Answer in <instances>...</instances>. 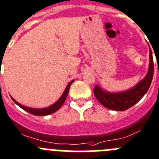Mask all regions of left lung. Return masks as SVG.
Here are the masks:
<instances>
[{
  "instance_id": "1",
  "label": "left lung",
  "mask_w": 159,
  "mask_h": 159,
  "mask_svg": "<svg viewBox=\"0 0 159 159\" xmlns=\"http://www.w3.org/2000/svg\"><path fill=\"white\" fill-rule=\"evenodd\" d=\"M150 62L147 74L143 80L138 82L134 86L127 90L121 92H109L95 85L93 89L96 98L106 108L112 110L123 111L130 108L138 102L143 98V97L148 91L154 75V61L152 51L150 49Z\"/></svg>"
}]
</instances>
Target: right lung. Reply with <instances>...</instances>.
I'll use <instances>...</instances> for the list:
<instances>
[{
	"instance_id": "right-lung-1",
	"label": "right lung",
	"mask_w": 159,
	"mask_h": 159,
	"mask_svg": "<svg viewBox=\"0 0 159 159\" xmlns=\"http://www.w3.org/2000/svg\"><path fill=\"white\" fill-rule=\"evenodd\" d=\"M74 80L71 81L70 83L67 85L66 89H65L64 92H63L62 95L60 97V98L56 102H54L53 105H51V106H48V107H45V108H31V107H28V106H23V105H21L20 103L17 102H16L14 98H13L12 97H11V98L13 99V102H14L17 106H20L22 110H25V111L29 112L30 114H33V115H35V116L49 115V114H53L54 112H56L57 110H59V109L61 108V106H62L63 103H64L65 101H66V98H67V95H68L69 93V90H70V85H71V84L74 82Z\"/></svg>"
}]
</instances>
